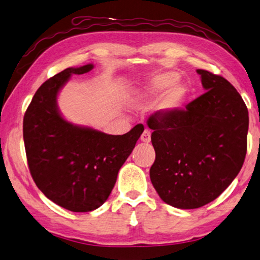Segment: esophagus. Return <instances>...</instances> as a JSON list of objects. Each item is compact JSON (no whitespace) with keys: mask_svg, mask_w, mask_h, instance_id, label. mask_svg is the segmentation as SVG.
<instances>
[{"mask_svg":"<svg viewBox=\"0 0 260 260\" xmlns=\"http://www.w3.org/2000/svg\"><path fill=\"white\" fill-rule=\"evenodd\" d=\"M140 139H141V141H143V143H149V141H150V131L146 129L143 132V135H141Z\"/></svg>","mask_w":260,"mask_h":260,"instance_id":"obj_1","label":"esophagus"}]
</instances>
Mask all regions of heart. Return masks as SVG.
<instances>
[{"label":"heart","instance_id":"heart-1","mask_svg":"<svg viewBox=\"0 0 260 260\" xmlns=\"http://www.w3.org/2000/svg\"><path fill=\"white\" fill-rule=\"evenodd\" d=\"M178 80V75L174 72H164L155 76L143 89L137 92L132 103L136 106L147 107L158 99L161 92L169 88L160 102V110L164 112H173L180 109L187 96V87Z\"/></svg>","mask_w":260,"mask_h":260}]
</instances>
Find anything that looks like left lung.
<instances>
[{
    "label": "left lung",
    "instance_id": "1",
    "mask_svg": "<svg viewBox=\"0 0 260 260\" xmlns=\"http://www.w3.org/2000/svg\"><path fill=\"white\" fill-rule=\"evenodd\" d=\"M205 94L183 110L156 112V158L149 175L164 203L193 209L216 199L236 179L247 154L248 109L223 77L198 69Z\"/></svg>",
    "mask_w": 260,
    "mask_h": 260
}]
</instances>
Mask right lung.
Listing matches in <instances>:
<instances>
[{
  "mask_svg": "<svg viewBox=\"0 0 260 260\" xmlns=\"http://www.w3.org/2000/svg\"><path fill=\"white\" fill-rule=\"evenodd\" d=\"M94 66L68 68L38 88L23 116L28 166L46 197L71 212H91L109 198L117 173L134 150L144 125L124 135H107L68 122L57 107V95L72 75Z\"/></svg>",
  "mask_w": 260,
  "mask_h": 260,
  "instance_id": "right-lung-1",
  "label": "right lung"
}]
</instances>
